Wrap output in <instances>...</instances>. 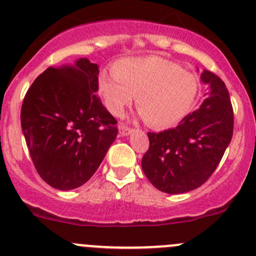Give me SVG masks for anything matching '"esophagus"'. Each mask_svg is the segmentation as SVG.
Returning a JSON list of instances; mask_svg holds the SVG:
<instances>
[{"mask_svg": "<svg viewBox=\"0 0 256 256\" xmlns=\"http://www.w3.org/2000/svg\"><path fill=\"white\" fill-rule=\"evenodd\" d=\"M132 132V128H128V126H120V128H118V134H120V136H128Z\"/></svg>", "mask_w": 256, "mask_h": 256, "instance_id": "1", "label": "esophagus"}]
</instances>
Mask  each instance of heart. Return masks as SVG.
<instances>
[{
  "mask_svg": "<svg viewBox=\"0 0 256 256\" xmlns=\"http://www.w3.org/2000/svg\"><path fill=\"white\" fill-rule=\"evenodd\" d=\"M98 92L112 115L120 116L136 95L138 115L152 128H171L193 108L200 90L194 74L161 56L118 60L114 73L102 72Z\"/></svg>",
  "mask_w": 256,
  "mask_h": 256,
  "instance_id": "obj_1",
  "label": "heart"
}]
</instances>
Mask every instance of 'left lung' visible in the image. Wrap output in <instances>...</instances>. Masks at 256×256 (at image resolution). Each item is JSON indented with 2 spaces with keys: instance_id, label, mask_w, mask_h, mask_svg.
Here are the masks:
<instances>
[{
  "instance_id": "1",
  "label": "left lung",
  "mask_w": 256,
  "mask_h": 256,
  "mask_svg": "<svg viewBox=\"0 0 256 256\" xmlns=\"http://www.w3.org/2000/svg\"><path fill=\"white\" fill-rule=\"evenodd\" d=\"M200 80L208 98L174 128L148 132L150 147L141 166L150 182L168 194L200 187L216 171L233 136L234 116L224 82L209 70Z\"/></svg>"
}]
</instances>
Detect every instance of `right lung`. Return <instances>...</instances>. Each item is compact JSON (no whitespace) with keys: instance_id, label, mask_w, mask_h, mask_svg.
Instances as JSON below:
<instances>
[{"instance_id":"right-lung-1","label":"right lung","mask_w":256,"mask_h":256,"mask_svg":"<svg viewBox=\"0 0 256 256\" xmlns=\"http://www.w3.org/2000/svg\"><path fill=\"white\" fill-rule=\"evenodd\" d=\"M98 76L99 66L86 58L49 66L23 100L20 126L30 158L56 190L88 182L118 135V121L96 95Z\"/></svg>"}]
</instances>
